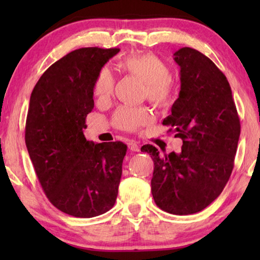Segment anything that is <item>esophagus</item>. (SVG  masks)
<instances>
[{
    "mask_svg": "<svg viewBox=\"0 0 260 260\" xmlns=\"http://www.w3.org/2000/svg\"><path fill=\"white\" fill-rule=\"evenodd\" d=\"M128 148H129V150H132V151H140V146L138 144V142H135L134 140H129L128 141Z\"/></svg>",
    "mask_w": 260,
    "mask_h": 260,
    "instance_id": "obj_1",
    "label": "esophagus"
}]
</instances>
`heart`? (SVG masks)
I'll list each match as a JSON object with an SVG mask.
<instances>
[{
    "mask_svg": "<svg viewBox=\"0 0 260 260\" xmlns=\"http://www.w3.org/2000/svg\"><path fill=\"white\" fill-rule=\"evenodd\" d=\"M118 72L139 78L144 82V96L157 107L164 108L173 102L175 85L170 77V68L159 57L151 52L133 54L121 57L114 64ZM114 79L108 69L99 72L94 83V94L98 100L105 101L112 95ZM152 114L147 108L120 107L113 114V124L117 128L135 131L149 125Z\"/></svg>",
    "mask_w": 260,
    "mask_h": 260,
    "instance_id": "heart-1",
    "label": "heart"
}]
</instances>
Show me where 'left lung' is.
Wrapping results in <instances>:
<instances>
[{
    "mask_svg": "<svg viewBox=\"0 0 260 260\" xmlns=\"http://www.w3.org/2000/svg\"><path fill=\"white\" fill-rule=\"evenodd\" d=\"M173 56L181 87L162 125L182 139L181 151L159 153L151 144L141 151L155 165V203L169 213L186 215L204 210L223 190L234 167L241 125L230 82L213 61L188 47Z\"/></svg>",
    "mask_w": 260,
    "mask_h": 260,
    "instance_id": "left-lung-1",
    "label": "left lung"
}]
</instances>
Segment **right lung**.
I'll return each instance as SVG.
<instances>
[{
    "instance_id": "obj_1",
    "label": "right lung",
    "mask_w": 260,
    "mask_h": 260,
    "mask_svg": "<svg viewBox=\"0 0 260 260\" xmlns=\"http://www.w3.org/2000/svg\"><path fill=\"white\" fill-rule=\"evenodd\" d=\"M119 49L81 48L57 60L30 94L25 142L51 204L78 218H93L114 205L127 146L94 143L83 135L94 109L99 72Z\"/></svg>"
}]
</instances>
